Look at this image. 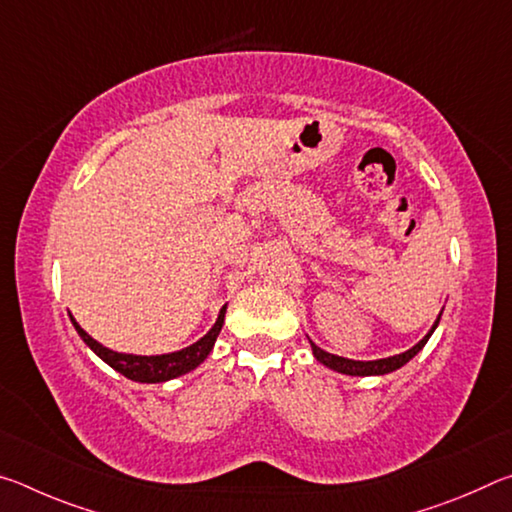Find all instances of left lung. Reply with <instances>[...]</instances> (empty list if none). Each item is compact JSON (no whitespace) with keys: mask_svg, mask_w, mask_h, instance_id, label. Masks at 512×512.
Returning a JSON list of instances; mask_svg holds the SVG:
<instances>
[{"mask_svg":"<svg viewBox=\"0 0 512 512\" xmlns=\"http://www.w3.org/2000/svg\"><path fill=\"white\" fill-rule=\"evenodd\" d=\"M440 316H443V311H440ZM440 316L436 318V323L431 325V329L427 332V336L420 343H415L411 350H406L402 354H393V357H386V359H375V361H354V359H345V357H336V354H329L325 350H320L316 343H311V352H314L316 361L323 363V366L332 368L336 372H343V375H352V377H370V375H388V372H393L397 368H402L404 363H409L415 354H418L424 345H427L429 336L433 334V329L438 327L440 323Z\"/></svg>","mask_w":512,"mask_h":512,"instance_id":"1","label":"left lung"}]
</instances>
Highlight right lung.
Masks as SVG:
<instances>
[{
	"label": "right lung",
	"instance_id": "1",
	"mask_svg": "<svg viewBox=\"0 0 512 512\" xmlns=\"http://www.w3.org/2000/svg\"><path fill=\"white\" fill-rule=\"evenodd\" d=\"M225 309H228V305L221 307L219 318H216V323L212 325L210 332L203 336V339H198L196 343L189 345V348H183L178 352L151 354V357H146V354H126V352L110 350L99 341H94L72 316L69 318H72V323L83 339V343L88 345L99 359L106 361L110 368H115L119 375H124L133 381H142V384H160V381H169L180 375H187V372H192L194 368L201 366V363L207 359V354L212 352L216 336L221 332L223 320H225Z\"/></svg>",
	"mask_w": 512,
	"mask_h": 512
}]
</instances>
